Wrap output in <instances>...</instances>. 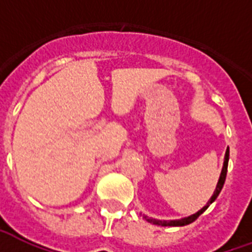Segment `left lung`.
<instances>
[{
	"instance_id": "left-lung-1",
	"label": "left lung",
	"mask_w": 252,
	"mask_h": 252,
	"mask_svg": "<svg viewBox=\"0 0 252 252\" xmlns=\"http://www.w3.org/2000/svg\"><path fill=\"white\" fill-rule=\"evenodd\" d=\"M229 147L226 150V154H225V159H223V167H222V171H221V175H220V179H218V183H217V187L214 189V193L212 194L210 197V200L208 201V204H206L202 209H200L197 213L192 214V216H189V217H184V218H180V220H169V221H161V220H157V218H151L146 216V214H140V216H143V218L146 220L147 222L150 223H153V225H158V226H185V225H189V223H192L197 220V218L200 217L201 214L204 213L208 208L210 206V204H213L216 198L218 197L220 192L222 190V187L225 184V180H226V173H227V164H229Z\"/></svg>"
}]
</instances>
